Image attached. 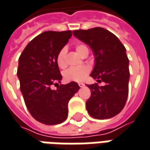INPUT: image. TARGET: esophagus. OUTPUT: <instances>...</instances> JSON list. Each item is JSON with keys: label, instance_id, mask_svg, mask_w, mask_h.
<instances>
[{"label": "esophagus", "instance_id": "esophagus-1", "mask_svg": "<svg viewBox=\"0 0 150 150\" xmlns=\"http://www.w3.org/2000/svg\"><path fill=\"white\" fill-rule=\"evenodd\" d=\"M78 85H79V86H80V87H81V88L85 86V84H84V83H81V82H80V83H78Z\"/></svg>", "mask_w": 150, "mask_h": 150}]
</instances>
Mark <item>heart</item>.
Segmentation results:
<instances>
[{
    "label": "heart",
    "mask_w": 150,
    "mask_h": 150,
    "mask_svg": "<svg viewBox=\"0 0 150 150\" xmlns=\"http://www.w3.org/2000/svg\"><path fill=\"white\" fill-rule=\"evenodd\" d=\"M75 50L80 55H84L85 53H89L88 47L83 44H78L75 46ZM66 54L67 48L63 47L59 50L56 57V62L60 68H65L66 66ZM91 69L88 65H80L70 67L64 72V77L68 81H81L85 79L90 73Z\"/></svg>",
    "instance_id": "obj_1"
}]
</instances>
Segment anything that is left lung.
<instances>
[{
	"label": "left lung",
	"instance_id": "left-lung-1",
	"mask_svg": "<svg viewBox=\"0 0 150 150\" xmlns=\"http://www.w3.org/2000/svg\"><path fill=\"white\" fill-rule=\"evenodd\" d=\"M73 34L88 45L95 56V66L91 76L105 83L88 85L91 96L86 101V110L97 120H105L120 113L129 93V59L120 40L110 31L101 27L77 30Z\"/></svg>",
	"mask_w": 150,
	"mask_h": 150
}]
</instances>
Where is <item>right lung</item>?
I'll return each instance as SVG.
<instances>
[{
	"mask_svg": "<svg viewBox=\"0 0 150 150\" xmlns=\"http://www.w3.org/2000/svg\"><path fill=\"white\" fill-rule=\"evenodd\" d=\"M70 30L45 31L35 37L19 58L17 76L25 104L35 120L53 125L64 122L68 116V103L80 90L72 81L60 85L56 57L71 37ZM57 84V90L50 86Z\"/></svg>",
	"mask_w": 150,
	"mask_h": 150,
	"instance_id": "add662e5",
	"label": "right lung"
}]
</instances>
